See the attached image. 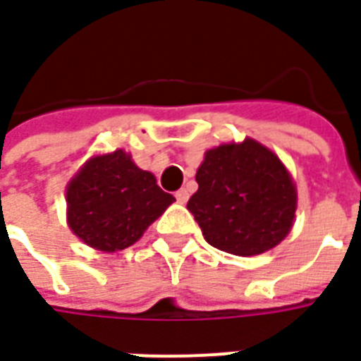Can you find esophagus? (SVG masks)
I'll list each match as a JSON object with an SVG mask.
<instances>
[{
  "label": "esophagus",
  "mask_w": 361,
  "mask_h": 361,
  "mask_svg": "<svg viewBox=\"0 0 361 361\" xmlns=\"http://www.w3.org/2000/svg\"><path fill=\"white\" fill-rule=\"evenodd\" d=\"M188 199H189L188 189H180V191L176 193V201H178V203H180V204L188 203Z\"/></svg>",
  "instance_id": "34e87169"
}]
</instances>
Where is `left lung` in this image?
I'll use <instances>...</instances> for the list:
<instances>
[{
	"label": "left lung",
	"instance_id": "obj_1",
	"mask_svg": "<svg viewBox=\"0 0 361 361\" xmlns=\"http://www.w3.org/2000/svg\"><path fill=\"white\" fill-rule=\"evenodd\" d=\"M188 201L212 247L251 257L279 245L294 226L298 191L288 168L251 137L204 152Z\"/></svg>",
	"mask_w": 361,
	"mask_h": 361
}]
</instances>
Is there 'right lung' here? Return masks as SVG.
Returning a JSON list of instances; mask_svg holds the SVG:
<instances>
[{"instance_id": "add662e5", "label": "right lung", "mask_w": 361, "mask_h": 361, "mask_svg": "<svg viewBox=\"0 0 361 361\" xmlns=\"http://www.w3.org/2000/svg\"><path fill=\"white\" fill-rule=\"evenodd\" d=\"M67 224L82 243L114 253L141 240L176 201L123 149L90 157L66 189Z\"/></svg>"}]
</instances>
